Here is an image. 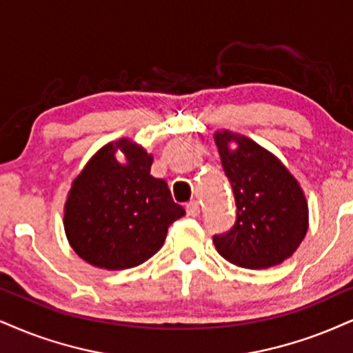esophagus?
<instances>
[{
  "instance_id": "obj_1",
  "label": "esophagus",
  "mask_w": 353,
  "mask_h": 353,
  "mask_svg": "<svg viewBox=\"0 0 353 353\" xmlns=\"http://www.w3.org/2000/svg\"><path fill=\"white\" fill-rule=\"evenodd\" d=\"M186 212H188V216H191V217H198L199 212H201L199 203L198 201H190L188 204H186Z\"/></svg>"
}]
</instances>
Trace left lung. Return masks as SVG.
<instances>
[{
  "label": "left lung",
  "instance_id": "left-lung-1",
  "mask_svg": "<svg viewBox=\"0 0 353 353\" xmlns=\"http://www.w3.org/2000/svg\"><path fill=\"white\" fill-rule=\"evenodd\" d=\"M214 142L237 206L234 228L212 239L216 250L242 268L280 265L298 250L310 225L301 185L276 155L249 137L221 129Z\"/></svg>",
  "mask_w": 353,
  "mask_h": 353
}]
</instances>
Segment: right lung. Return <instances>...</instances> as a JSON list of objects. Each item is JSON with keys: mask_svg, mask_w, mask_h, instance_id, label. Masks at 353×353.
Returning a JSON list of instances; mask_svg holds the SVG:
<instances>
[{"mask_svg": "<svg viewBox=\"0 0 353 353\" xmlns=\"http://www.w3.org/2000/svg\"><path fill=\"white\" fill-rule=\"evenodd\" d=\"M121 151L125 162L115 154ZM154 157L128 137L103 145L72 181L63 208L65 236L86 263L137 267L162 249L168 225L185 216L167 181L150 175Z\"/></svg>", "mask_w": 353, "mask_h": 353, "instance_id": "1", "label": "right lung"}]
</instances>
